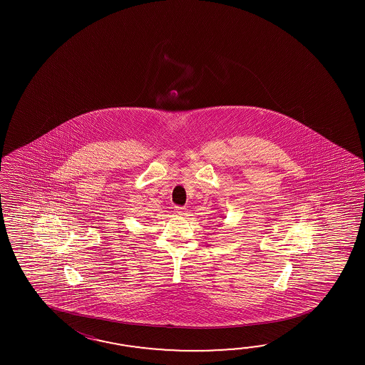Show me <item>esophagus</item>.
Returning <instances> with one entry per match:
<instances>
[{"label": "esophagus", "mask_w": 365, "mask_h": 365, "mask_svg": "<svg viewBox=\"0 0 365 365\" xmlns=\"http://www.w3.org/2000/svg\"><path fill=\"white\" fill-rule=\"evenodd\" d=\"M175 212H176L178 215H180V217H182V215H185L186 214V209L185 207H181V206H176V207H175Z\"/></svg>", "instance_id": "esophagus-1"}]
</instances>
